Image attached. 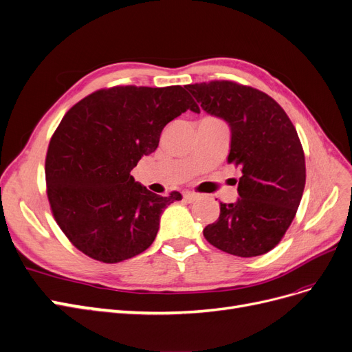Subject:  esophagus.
Masks as SVG:
<instances>
[{"instance_id":"esophagus-1","label":"esophagus","mask_w":352,"mask_h":352,"mask_svg":"<svg viewBox=\"0 0 352 352\" xmlns=\"http://www.w3.org/2000/svg\"><path fill=\"white\" fill-rule=\"evenodd\" d=\"M199 194H196V192H184V200H187L188 203H192V201H196V200H199Z\"/></svg>"}]
</instances>
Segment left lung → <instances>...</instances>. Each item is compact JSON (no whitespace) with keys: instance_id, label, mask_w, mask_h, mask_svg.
Here are the masks:
<instances>
[{"instance_id":"left-lung-1","label":"left lung","mask_w":352,"mask_h":352,"mask_svg":"<svg viewBox=\"0 0 352 352\" xmlns=\"http://www.w3.org/2000/svg\"><path fill=\"white\" fill-rule=\"evenodd\" d=\"M201 109L230 127L229 164L241 168L236 203H220L203 230L217 250L243 258L267 254L292 225L306 184L305 152L289 116L256 88L233 81L190 84Z\"/></svg>"}]
</instances>
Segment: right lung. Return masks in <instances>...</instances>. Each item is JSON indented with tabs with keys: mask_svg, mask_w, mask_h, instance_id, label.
<instances>
[{
	"mask_svg": "<svg viewBox=\"0 0 352 352\" xmlns=\"http://www.w3.org/2000/svg\"><path fill=\"white\" fill-rule=\"evenodd\" d=\"M187 110L200 113L186 87L126 85L98 89L63 116L49 142L45 174L52 213L75 248L106 264L149 248L165 207L183 196H158L130 171Z\"/></svg>",
	"mask_w": 352,
	"mask_h": 352,
	"instance_id": "add662e5",
	"label": "right lung"
}]
</instances>
